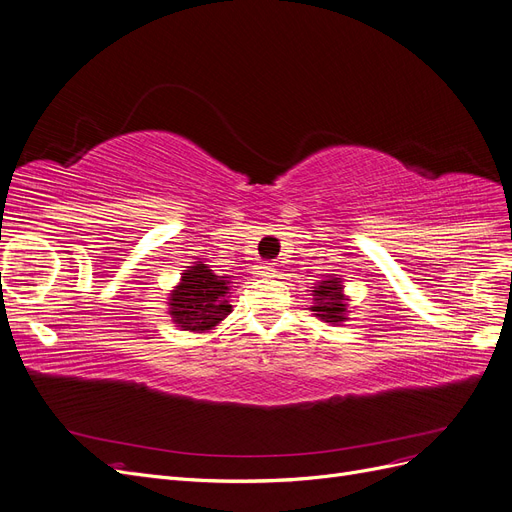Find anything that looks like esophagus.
<instances>
[{
    "mask_svg": "<svg viewBox=\"0 0 512 512\" xmlns=\"http://www.w3.org/2000/svg\"><path fill=\"white\" fill-rule=\"evenodd\" d=\"M275 269H273V265H269V262H262V265H258L256 267V277H265V275H271Z\"/></svg>",
    "mask_w": 512,
    "mask_h": 512,
    "instance_id": "obj_1",
    "label": "esophagus"
}]
</instances>
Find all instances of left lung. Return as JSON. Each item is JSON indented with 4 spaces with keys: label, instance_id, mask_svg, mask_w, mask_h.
Here are the masks:
<instances>
[{
    "label": "left lung",
    "instance_id": "left-lung-1",
    "mask_svg": "<svg viewBox=\"0 0 512 512\" xmlns=\"http://www.w3.org/2000/svg\"><path fill=\"white\" fill-rule=\"evenodd\" d=\"M314 294V303L309 309L316 312L314 316L331 322V324H339L346 320L348 314V299L344 294V286H342V277H329V280L318 282V286H314L312 290Z\"/></svg>",
    "mask_w": 512,
    "mask_h": 512
}]
</instances>
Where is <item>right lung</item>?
I'll use <instances>...</instances> for the list:
<instances>
[{"label": "right lung", "instance_id": "1", "mask_svg": "<svg viewBox=\"0 0 512 512\" xmlns=\"http://www.w3.org/2000/svg\"><path fill=\"white\" fill-rule=\"evenodd\" d=\"M230 284L226 275H215L203 262L181 273V282L168 297V314L181 331H211L232 312L228 303Z\"/></svg>", "mask_w": 512, "mask_h": 512}]
</instances>
